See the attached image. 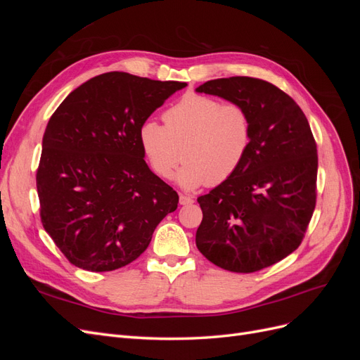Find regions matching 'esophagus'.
Instances as JSON below:
<instances>
[{"label": "esophagus", "instance_id": "obj_1", "mask_svg": "<svg viewBox=\"0 0 360 360\" xmlns=\"http://www.w3.org/2000/svg\"><path fill=\"white\" fill-rule=\"evenodd\" d=\"M179 197H180V204L181 205H189V204L193 202V198L189 197V195H186V193H179Z\"/></svg>", "mask_w": 360, "mask_h": 360}]
</instances>
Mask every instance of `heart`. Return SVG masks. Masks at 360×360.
Returning a JSON list of instances; mask_svg holds the SVG:
<instances>
[{"mask_svg": "<svg viewBox=\"0 0 360 360\" xmlns=\"http://www.w3.org/2000/svg\"><path fill=\"white\" fill-rule=\"evenodd\" d=\"M163 126L146 120L139 144L159 177L171 179L183 158L177 180L183 188L217 186L245 162L254 138L252 117L245 106L189 93L163 112Z\"/></svg>", "mask_w": 360, "mask_h": 360, "instance_id": "heart-1", "label": "heart"}]
</instances>
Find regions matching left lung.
<instances>
[{
	"instance_id": "obj_1",
	"label": "left lung",
	"mask_w": 360,
	"mask_h": 360,
	"mask_svg": "<svg viewBox=\"0 0 360 360\" xmlns=\"http://www.w3.org/2000/svg\"><path fill=\"white\" fill-rule=\"evenodd\" d=\"M197 91L245 106L254 126L242 167L198 197L197 248L217 267L254 274L303 240L317 201V144L299 105L267 81L231 76Z\"/></svg>"
}]
</instances>
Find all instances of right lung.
Masks as SVG:
<instances>
[{
	"mask_svg": "<svg viewBox=\"0 0 360 360\" xmlns=\"http://www.w3.org/2000/svg\"><path fill=\"white\" fill-rule=\"evenodd\" d=\"M186 85L108 72L73 90L49 118L36 174L40 219L73 266L130 264L177 209V192L150 171L138 132Z\"/></svg>",
	"mask_w": 360,
	"mask_h": 360,
	"instance_id": "right-lung-1",
	"label": "right lung"
}]
</instances>
